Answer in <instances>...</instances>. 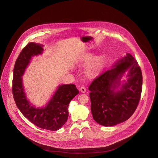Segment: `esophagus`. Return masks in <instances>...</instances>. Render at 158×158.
<instances>
[{
  "instance_id": "1",
  "label": "esophagus",
  "mask_w": 158,
  "mask_h": 158,
  "mask_svg": "<svg viewBox=\"0 0 158 158\" xmlns=\"http://www.w3.org/2000/svg\"><path fill=\"white\" fill-rule=\"evenodd\" d=\"M79 90L82 92V93H85L86 92V88L84 86H82L80 89H79Z\"/></svg>"
}]
</instances>
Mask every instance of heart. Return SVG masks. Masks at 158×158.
Returning a JSON list of instances; mask_svg holds the SVG:
<instances>
[{
    "label": "heart",
    "instance_id": "b5f03b06",
    "mask_svg": "<svg viewBox=\"0 0 158 158\" xmlns=\"http://www.w3.org/2000/svg\"><path fill=\"white\" fill-rule=\"evenodd\" d=\"M85 62L87 63L92 61L87 69V73L88 74H89L90 76H94L98 74L101 71L104 64L103 57L99 56L95 57L94 59L93 55L89 54L85 57Z\"/></svg>",
    "mask_w": 158,
    "mask_h": 158
}]
</instances>
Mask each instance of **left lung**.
Here are the masks:
<instances>
[{"mask_svg": "<svg viewBox=\"0 0 158 158\" xmlns=\"http://www.w3.org/2000/svg\"><path fill=\"white\" fill-rule=\"evenodd\" d=\"M127 70L129 71L127 82L120 91L115 92ZM142 79L140 68L130 54L118 61L114 68L96 77L89 87L95 121L102 126H112L129 119L139 104Z\"/></svg>", "mask_w": 158, "mask_h": 158, "instance_id": "1", "label": "left lung"}]
</instances>
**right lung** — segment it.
<instances>
[{"label":"right lung","instance_id":"add662e5","mask_svg":"<svg viewBox=\"0 0 158 158\" xmlns=\"http://www.w3.org/2000/svg\"><path fill=\"white\" fill-rule=\"evenodd\" d=\"M42 46L29 43L20 52L14 66L12 92L17 107L26 118L40 128L57 131L67 121L69 103L79 90L74 84L62 85L44 107L35 108L31 105L24 92L21 76L32 56L41 54Z\"/></svg>","mask_w":158,"mask_h":158}]
</instances>
